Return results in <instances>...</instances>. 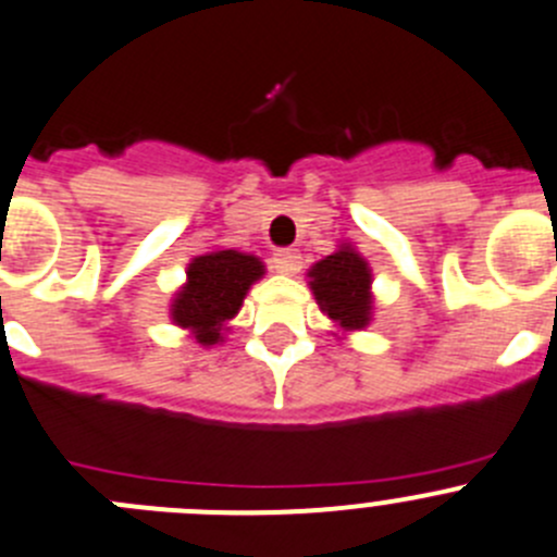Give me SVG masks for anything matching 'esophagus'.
<instances>
[{
	"instance_id": "esophagus-1",
	"label": "esophagus",
	"mask_w": 557,
	"mask_h": 557,
	"mask_svg": "<svg viewBox=\"0 0 557 557\" xmlns=\"http://www.w3.org/2000/svg\"><path fill=\"white\" fill-rule=\"evenodd\" d=\"M273 268L278 270V273H298L300 270V253L289 251V248H282V251H273Z\"/></svg>"
}]
</instances>
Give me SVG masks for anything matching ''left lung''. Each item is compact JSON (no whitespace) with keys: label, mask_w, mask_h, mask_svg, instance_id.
Here are the masks:
<instances>
[{"label":"left lung","mask_w":557,"mask_h":557,"mask_svg":"<svg viewBox=\"0 0 557 557\" xmlns=\"http://www.w3.org/2000/svg\"><path fill=\"white\" fill-rule=\"evenodd\" d=\"M311 289L320 309L344 331H361L372 314V273L349 246H342L336 253L325 257L309 270Z\"/></svg>","instance_id":"left-lung-1"}]
</instances>
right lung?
I'll return each instance as SVG.
<instances>
[{
    "label": "right lung",
    "mask_w": 557,
    "mask_h": 557,
    "mask_svg": "<svg viewBox=\"0 0 557 557\" xmlns=\"http://www.w3.org/2000/svg\"><path fill=\"white\" fill-rule=\"evenodd\" d=\"M264 273L251 253L210 251L188 264V284L172 304V320L194 331L199 344H215L221 327L237 314L248 287Z\"/></svg>",
    "instance_id": "1"
}]
</instances>
